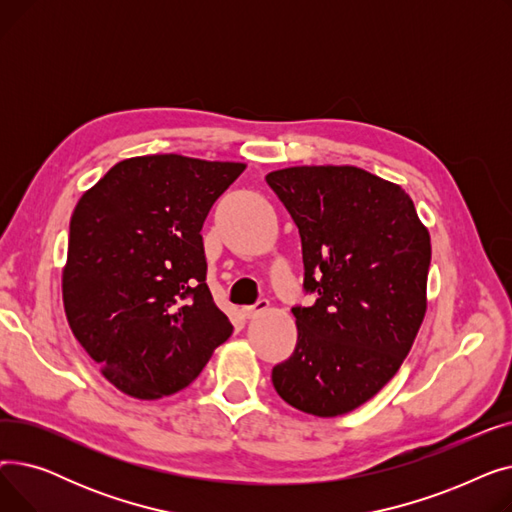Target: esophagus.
<instances>
[{
	"mask_svg": "<svg viewBox=\"0 0 512 512\" xmlns=\"http://www.w3.org/2000/svg\"><path fill=\"white\" fill-rule=\"evenodd\" d=\"M267 307H270V301L261 299V301H257V303L251 305V307H242V315H245V317H255V315L267 311Z\"/></svg>",
	"mask_w": 512,
	"mask_h": 512,
	"instance_id": "34e87169",
	"label": "esophagus"
}]
</instances>
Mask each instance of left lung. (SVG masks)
I'll return each mask as SVG.
<instances>
[{"label": "left lung", "mask_w": 512, "mask_h": 512, "mask_svg": "<svg viewBox=\"0 0 512 512\" xmlns=\"http://www.w3.org/2000/svg\"><path fill=\"white\" fill-rule=\"evenodd\" d=\"M301 234L311 307H292L297 346L272 369L290 407L338 417L400 369L427 311L429 232L413 199L355 166H292L265 176Z\"/></svg>", "instance_id": "left-lung-1"}]
</instances>
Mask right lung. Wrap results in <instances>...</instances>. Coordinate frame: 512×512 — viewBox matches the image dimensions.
<instances>
[{
	"instance_id": "1",
	"label": "right lung",
	"mask_w": 512,
	"mask_h": 512,
	"mask_svg": "<svg viewBox=\"0 0 512 512\" xmlns=\"http://www.w3.org/2000/svg\"><path fill=\"white\" fill-rule=\"evenodd\" d=\"M245 168L178 153L128 157L78 199L62 270L64 311L120 392L170 396L230 338L232 324L205 284L201 228Z\"/></svg>"
}]
</instances>
